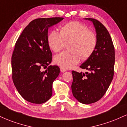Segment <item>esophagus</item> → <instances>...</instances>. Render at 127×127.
I'll list each match as a JSON object with an SVG mask.
<instances>
[{
	"instance_id": "34e87169",
	"label": "esophagus",
	"mask_w": 127,
	"mask_h": 127,
	"mask_svg": "<svg viewBox=\"0 0 127 127\" xmlns=\"http://www.w3.org/2000/svg\"><path fill=\"white\" fill-rule=\"evenodd\" d=\"M67 70L65 69V68H63V67H60V71L62 72H65V71H66Z\"/></svg>"
}]
</instances>
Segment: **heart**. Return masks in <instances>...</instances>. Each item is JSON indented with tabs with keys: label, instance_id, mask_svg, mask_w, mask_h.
Returning <instances> with one entry per match:
<instances>
[{
	"label": "heart",
	"instance_id": "1",
	"mask_svg": "<svg viewBox=\"0 0 127 127\" xmlns=\"http://www.w3.org/2000/svg\"><path fill=\"white\" fill-rule=\"evenodd\" d=\"M68 45V51L62 52L54 57V62L62 67L69 68L78 64L80 58L88 59L95 51L97 45V36L89 30L85 24L72 21L63 26L60 32L54 30L48 37V42L54 52H59Z\"/></svg>",
	"mask_w": 127,
	"mask_h": 127
}]
</instances>
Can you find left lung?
<instances>
[{
  "mask_svg": "<svg viewBox=\"0 0 127 127\" xmlns=\"http://www.w3.org/2000/svg\"><path fill=\"white\" fill-rule=\"evenodd\" d=\"M93 22L97 36V45L93 55L80 65L88 72L72 71L71 87L74 97L83 104L98 101L104 95L114 75L115 48L109 32L98 20Z\"/></svg>",
  "mask_w": 127,
  "mask_h": 127,
  "instance_id": "left-lung-1",
  "label": "left lung"
}]
</instances>
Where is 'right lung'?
Returning <instances> with one entry per match:
<instances>
[{
  "instance_id": "add662e5",
  "label": "right lung",
  "mask_w": 127,
  "mask_h": 127,
  "mask_svg": "<svg viewBox=\"0 0 127 127\" xmlns=\"http://www.w3.org/2000/svg\"><path fill=\"white\" fill-rule=\"evenodd\" d=\"M63 18L35 19L16 42L11 60L13 82L21 97L32 103L42 104L52 96V83L60 70L57 65H49L52 52L48 31ZM42 67L47 68L45 71L41 70Z\"/></svg>"
}]
</instances>
